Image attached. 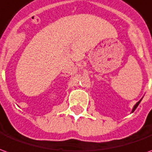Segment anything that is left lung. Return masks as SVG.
<instances>
[{
    "instance_id": "left-lung-1",
    "label": "left lung",
    "mask_w": 152,
    "mask_h": 152,
    "mask_svg": "<svg viewBox=\"0 0 152 152\" xmlns=\"http://www.w3.org/2000/svg\"><path fill=\"white\" fill-rule=\"evenodd\" d=\"M141 100H142V99H141ZM141 100H139V101H138V102H137V103H136V104H135V105H134V108H133V110H132V112H134V111H135V109L137 108V106L139 105V103H140V102H141Z\"/></svg>"
}]
</instances>
